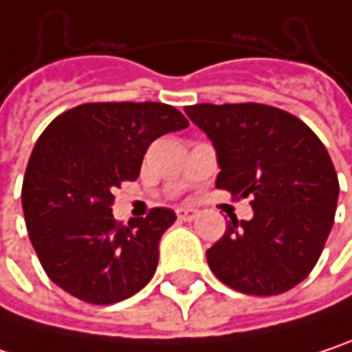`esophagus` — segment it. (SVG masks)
Here are the masks:
<instances>
[{
  "instance_id": "obj_1",
  "label": "esophagus",
  "mask_w": 352,
  "mask_h": 352,
  "mask_svg": "<svg viewBox=\"0 0 352 352\" xmlns=\"http://www.w3.org/2000/svg\"><path fill=\"white\" fill-rule=\"evenodd\" d=\"M199 216V212L195 208H177V218L183 222H191Z\"/></svg>"
}]
</instances>
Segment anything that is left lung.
<instances>
[{
    "label": "left lung",
    "mask_w": 352,
    "mask_h": 352,
    "mask_svg": "<svg viewBox=\"0 0 352 352\" xmlns=\"http://www.w3.org/2000/svg\"><path fill=\"white\" fill-rule=\"evenodd\" d=\"M185 113L212 140L218 189L252 197L208 248L212 273L248 296H277L304 281L330 234L338 177L326 146L296 116L263 104H197Z\"/></svg>",
    "instance_id": "left-lung-1"
}]
</instances>
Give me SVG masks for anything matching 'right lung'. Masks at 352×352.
Instances as JSON below:
<instances>
[{
  "label": "right lung",
  "mask_w": 352,
  "mask_h": 352,
  "mask_svg": "<svg viewBox=\"0 0 352 352\" xmlns=\"http://www.w3.org/2000/svg\"><path fill=\"white\" fill-rule=\"evenodd\" d=\"M187 126L179 109L157 102L83 104L46 126L26 167L22 208L50 281L107 306L153 279L159 241L175 212L153 208L122 226L111 214L113 189L140 175L151 142Z\"/></svg>",
  "instance_id": "obj_1"
}]
</instances>
